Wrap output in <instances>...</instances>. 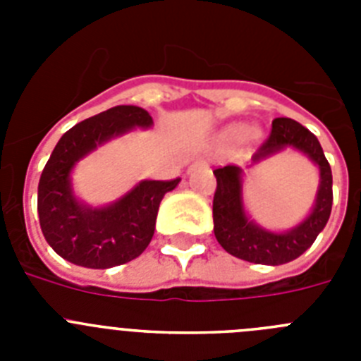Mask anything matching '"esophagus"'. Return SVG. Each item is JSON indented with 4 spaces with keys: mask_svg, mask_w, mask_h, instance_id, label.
Segmentation results:
<instances>
[{
    "mask_svg": "<svg viewBox=\"0 0 361 361\" xmlns=\"http://www.w3.org/2000/svg\"><path fill=\"white\" fill-rule=\"evenodd\" d=\"M200 164H206V161H204V159H195V161L191 162V166H200Z\"/></svg>",
    "mask_w": 361,
    "mask_h": 361,
    "instance_id": "esophagus-1",
    "label": "esophagus"
}]
</instances>
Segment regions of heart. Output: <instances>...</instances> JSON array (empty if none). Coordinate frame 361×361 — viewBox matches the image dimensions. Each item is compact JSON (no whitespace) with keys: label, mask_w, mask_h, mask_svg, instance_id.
Listing matches in <instances>:
<instances>
[{"label":"heart","mask_w":361,"mask_h":361,"mask_svg":"<svg viewBox=\"0 0 361 361\" xmlns=\"http://www.w3.org/2000/svg\"><path fill=\"white\" fill-rule=\"evenodd\" d=\"M233 133H235V135H238V133H240V128H235L233 130Z\"/></svg>","instance_id":"1"}]
</instances>
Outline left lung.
<instances>
[{
  "label": "left lung",
  "instance_id": "left-lung-1",
  "mask_svg": "<svg viewBox=\"0 0 361 361\" xmlns=\"http://www.w3.org/2000/svg\"><path fill=\"white\" fill-rule=\"evenodd\" d=\"M286 148H295L307 155L320 170V186L311 213L289 231H267L247 216L242 202V170L238 166L213 170L216 177L213 231L219 244L233 257L264 266L288 264L311 247L329 220L333 208V173L314 133L296 121L279 117L273 121L266 142L253 155V162H260Z\"/></svg>",
  "mask_w": 361,
  "mask_h": 361
}]
</instances>
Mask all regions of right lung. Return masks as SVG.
Here are the masks:
<instances>
[{"instance_id": "right-lung-1", "label": "right lung", "mask_w": 361, "mask_h": 361, "mask_svg": "<svg viewBox=\"0 0 361 361\" xmlns=\"http://www.w3.org/2000/svg\"><path fill=\"white\" fill-rule=\"evenodd\" d=\"M152 124L148 111L123 104L81 121L59 139L37 186L41 231L59 257L75 266L108 269L130 262L148 247L159 204L180 178L141 180L116 202L92 208L75 199L70 173L97 146Z\"/></svg>"}]
</instances>
